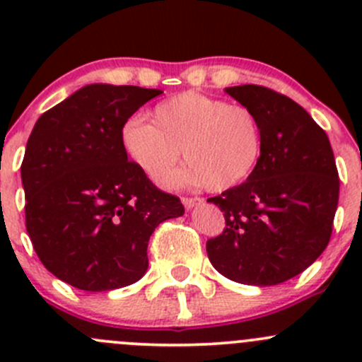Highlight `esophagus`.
I'll return each instance as SVG.
<instances>
[{
	"mask_svg": "<svg viewBox=\"0 0 362 362\" xmlns=\"http://www.w3.org/2000/svg\"><path fill=\"white\" fill-rule=\"evenodd\" d=\"M202 202V198H191V196H184V198H182V203H184V206L187 208V210H191V208H194L196 204H199Z\"/></svg>",
	"mask_w": 362,
	"mask_h": 362,
	"instance_id": "1",
	"label": "esophagus"
}]
</instances>
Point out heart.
<instances>
[{"label":"heart","instance_id":"heart-1","mask_svg":"<svg viewBox=\"0 0 362 362\" xmlns=\"http://www.w3.org/2000/svg\"><path fill=\"white\" fill-rule=\"evenodd\" d=\"M129 158L154 182L170 177L180 159L187 166L170 178L222 192L243 184L262 154L261 120L252 108L206 94L180 93L160 101L152 122L131 119L122 129Z\"/></svg>","mask_w":362,"mask_h":362}]
</instances>
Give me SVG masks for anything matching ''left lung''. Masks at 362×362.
I'll return each instance as SVG.
<instances>
[{
	"mask_svg": "<svg viewBox=\"0 0 362 362\" xmlns=\"http://www.w3.org/2000/svg\"><path fill=\"white\" fill-rule=\"evenodd\" d=\"M261 120L262 154L247 182L208 198L226 228L206 242L221 275L276 286L305 272L327 247L339 178L326 131L296 101L262 86L229 87Z\"/></svg>",
	"mask_w": 362,
	"mask_h": 362,
	"instance_id": "1",
	"label": "left lung"
}]
</instances>
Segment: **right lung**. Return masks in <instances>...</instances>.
I'll return each mask as SVG.
<instances>
[{
	"mask_svg": "<svg viewBox=\"0 0 362 362\" xmlns=\"http://www.w3.org/2000/svg\"><path fill=\"white\" fill-rule=\"evenodd\" d=\"M163 90L90 83L40 115L21 164L25 229L52 275L90 293L138 282L151 235L180 198L127 160L122 129Z\"/></svg>",
	"mask_w": 362,
	"mask_h": 362,
	"instance_id": "obj_1",
	"label": "right lung"
}]
</instances>
